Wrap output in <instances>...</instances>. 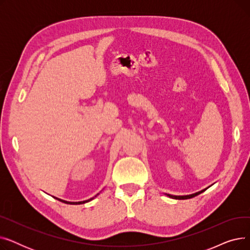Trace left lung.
<instances>
[{"instance_id":"obj_1","label":"left lung","mask_w":250,"mask_h":250,"mask_svg":"<svg viewBox=\"0 0 250 250\" xmlns=\"http://www.w3.org/2000/svg\"><path fill=\"white\" fill-rule=\"evenodd\" d=\"M207 188H205V189H203V190H201V191H199V192H195V193H192V194H188V195H172V194H167V193H166V195L169 196V198L175 199V200H188V199H191V198H194V196H196V195H199L200 193L204 192Z\"/></svg>"}]
</instances>
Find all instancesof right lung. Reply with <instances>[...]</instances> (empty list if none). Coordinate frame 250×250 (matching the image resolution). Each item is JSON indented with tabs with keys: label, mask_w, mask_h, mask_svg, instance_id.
<instances>
[{
	"label": "right lung",
	"mask_w": 250,
	"mask_h": 250,
	"mask_svg": "<svg viewBox=\"0 0 250 250\" xmlns=\"http://www.w3.org/2000/svg\"><path fill=\"white\" fill-rule=\"evenodd\" d=\"M98 194H99V193H97L96 195H98ZM96 195H95V196H96ZM95 196H94V198H95ZM94 198L89 199V200H87V201H83V202H67V201H63V200H61V199H58V198H55V199H57V200H59V201H61V202H62V203H64V204H69V205H81V204H85V203H88V202L92 201Z\"/></svg>",
	"instance_id": "1"
}]
</instances>
